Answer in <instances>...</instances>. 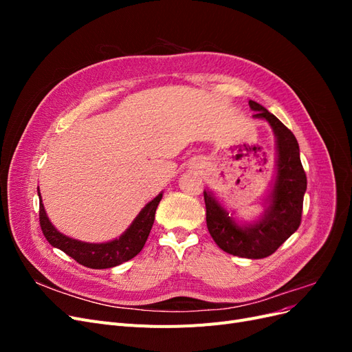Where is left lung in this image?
Returning <instances> with one entry per match:
<instances>
[{"label":"left lung","mask_w":352,"mask_h":352,"mask_svg":"<svg viewBox=\"0 0 352 352\" xmlns=\"http://www.w3.org/2000/svg\"><path fill=\"white\" fill-rule=\"evenodd\" d=\"M248 104L255 119L267 122L276 138V175L264 212L258 220L241 225L208 189L204 190V201L207 228L219 248L236 257L257 260L272 255L300 228L307 176L294 133L258 102Z\"/></svg>","instance_id":"8db88e82"}]
</instances>
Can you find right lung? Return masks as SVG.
<instances>
[{
    "label": "right lung",
    "mask_w": 352,
    "mask_h": 352,
    "mask_svg": "<svg viewBox=\"0 0 352 352\" xmlns=\"http://www.w3.org/2000/svg\"><path fill=\"white\" fill-rule=\"evenodd\" d=\"M39 197V223L41 229L47 241L63 252H66L69 257L76 260L79 264L89 269H110L116 267L124 261H129L135 255L141 252L144 245L150 235L151 228L154 225L155 210L163 198V192H160L153 201L140 211V214L135 217L132 225L127 228L119 238L102 243L82 242L78 239L69 238L58 232L52 223L50 221L44 204H42L41 192L38 186Z\"/></svg>",
    "instance_id": "obj_1"
}]
</instances>
